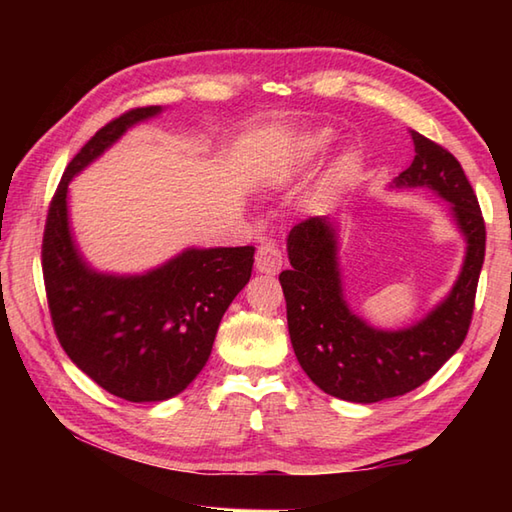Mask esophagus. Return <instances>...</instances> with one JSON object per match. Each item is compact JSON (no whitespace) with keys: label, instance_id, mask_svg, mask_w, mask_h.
<instances>
[{"label":"esophagus","instance_id":"1","mask_svg":"<svg viewBox=\"0 0 512 512\" xmlns=\"http://www.w3.org/2000/svg\"><path fill=\"white\" fill-rule=\"evenodd\" d=\"M255 266H257L259 273L277 275L281 266H284V255H281V248L275 242H264L262 246L257 248Z\"/></svg>","mask_w":512,"mask_h":512}]
</instances>
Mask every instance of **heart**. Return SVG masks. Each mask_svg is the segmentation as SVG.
<instances>
[{
  "instance_id": "1",
  "label": "heart",
  "mask_w": 512,
  "mask_h": 512,
  "mask_svg": "<svg viewBox=\"0 0 512 512\" xmlns=\"http://www.w3.org/2000/svg\"><path fill=\"white\" fill-rule=\"evenodd\" d=\"M330 143H332L330 129H317V132H312L303 138L301 151L303 156H317L321 151L328 149ZM354 171H356V160L352 156H343L341 160H336V165L332 167L330 178H328L330 187H345V184L352 180Z\"/></svg>"
}]
</instances>
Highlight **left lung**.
Masks as SVG:
<instances>
[{"label": "left lung", "mask_w": 512, "mask_h": 512, "mask_svg": "<svg viewBox=\"0 0 512 512\" xmlns=\"http://www.w3.org/2000/svg\"><path fill=\"white\" fill-rule=\"evenodd\" d=\"M416 156L394 180L396 189L427 187L451 204L466 255L451 292L405 330H376L347 306L336 228L310 217L288 235L290 270L279 275L292 350L303 372L325 394L378 402L420 387L460 350L469 332L486 250V226L471 182L453 154L413 132Z\"/></svg>", "instance_id": "1"}]
</instances>
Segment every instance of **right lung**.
Instances as JSON below:
<instances>
[{
  "instance_id": "obj_1",
  "label": "right lung",
  "mask_w": 512,
  "mask_h": 512,
  "mask_svg": "<svg viewBox=\"0 0 512 512\" xmlns=\"http://www.w3.org/2000/svg\"><path fill=\"white\" fill-rule=\"evenodd\" d=\"M162 112L136 107L101 127L65 167L50 202L41 266L54 332L72 363L129 402L178 396L202 372L226 308L253 270V246L187 248L145 275L85 262L68 220V184L129 127Z\"/></svg>"
}]
</instances>
